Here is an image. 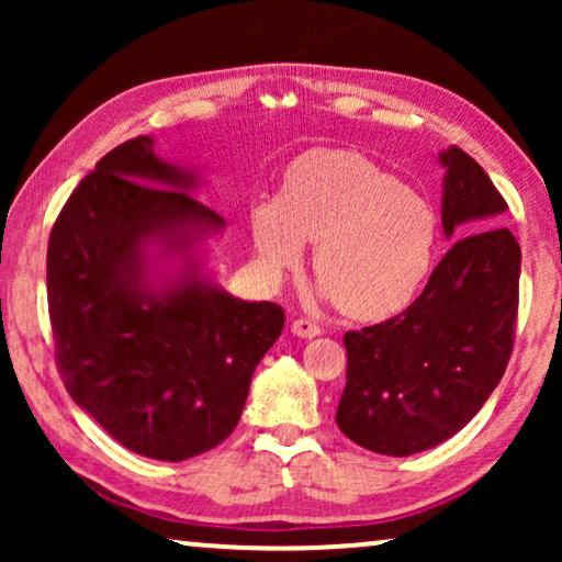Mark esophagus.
Returning <instances> with one entry per match:
<instances>
[{
  "mask_svg": "<svg viewBox=\"0 0 562 562\" xmlns=\"http://www.w3.org/2000/svg\"><path fill=\"white\" fill-rule=\"evenodd\" d=\"M291 333H294L296 337H306V340H312V337H317V335H322V329H319V325H314L312 319H294L291 322Z\"/></svg>",
  "mask_w": 562,
  "mask_h": 562,
  "instance_id": "1",
  "label": "esophagus"
}]
</instances>
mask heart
Listing matches in <instances>:
<instances>
[{
	"instance_id": "obj_1",
	"label": "heart",
	"mask_w": 562,
	"mask_h": 562,
	"mask_svg": "<svg viewBox=\"0 0 562 562\" xmlns=\"http://www.w3.org/2000/svg\"><path fill=\"white\" fill-rule=\"evenodd\" d=\"M260 266L279 279L302 263L322 294L356 319L404 310L432 268L437 220L432 206L360 153L317 150L291 168L279 199L252 210Z\"/></svg>"
}]
</instances>
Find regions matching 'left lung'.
I'll use <instances>...</instances> for the list:
<instances>
[{
  "instance_id": "8db88e82",
  "label": "left lung",
  "mask_w": 562,
  "mask_h": 562,
  "mask_svg": "<svg viewBox=\"0 0 562 562\" xmlns=\"http://www.w3.org/2000/svg\"><path fill=\"white\" fill-rule=\"evenodd\" d=\"M440 164L442 229L465 237L402 314L345 333L348 381L337 427L381 456H414L460 432L512 356L521 250L498 225L506 202L465 150L452 145Z\"/></svg>"
}]
</instances>
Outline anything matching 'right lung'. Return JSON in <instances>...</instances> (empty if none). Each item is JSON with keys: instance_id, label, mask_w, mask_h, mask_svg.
Wrapping results in <instances>:
<instances>
[{"instance_id": "1", "label": "right lung", "mask_w": 562, "mask_h": 562, "mask_svg": "<svg viewBox=\"0 0 562 562\" xmlns=\"http://www.w3.org/2000/svg\"><path fill=\"white\" fill-rule=\"evenodd\" d=\"M194 187L196 173L160 160L153 137H133L74 189L48 240L66 391L127 450L168 463L229 437L283 329L279 304L229 296L194 258L160 289L150 283L148 245L187 256L225 227Z\"/></svg>"}]
</instances>
